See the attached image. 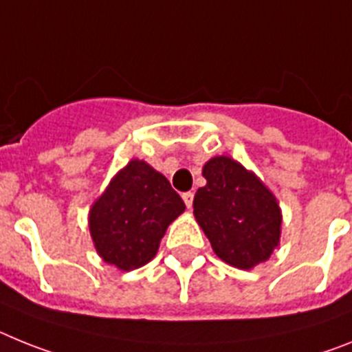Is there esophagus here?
Returning <instances> with one entry per match:
<instances>
[{
    "mask_svg": "<svg viewBox=\"0 0 352 352\" xmlns=\"http://www.w3.org/2000/svg\"><path fill=\"white\" fill-rule=\"evenodd\" d=\"M193 198H195V195L191 193V191H188V193L182 195V200H184V204L188 209H191V207H193Z\"/></svg>",
    "mask_w": 352,
    "mask_h": 352,
    "instance_id": "obj_1",
    "label": "esophagus"
}]
</instances>
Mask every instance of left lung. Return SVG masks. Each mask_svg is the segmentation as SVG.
Masks as SVG:
<instances>
[{"instance_id": "left-lung-1", "label": "left lung", "mask_w": 352, "mask_h": 352, "mask_svg": "<svg viewBox=\"0 0 352 352\" xmlns=\"http://www.w3.org/2000/svg\"><path fill=\"white\" fill-rule=\"evenodd\" d=\"M207 184L195 195L193 214L214 253L237 269H253L280 246L282 209L252 170L228 155L210 157Z\"/></svg>"}]
</instances>
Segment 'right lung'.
Segmentation results:
<instances>
[{"label": "right lung", "mask_w": 352, "mask_h": 352, "mask_svg": "<svg viewBox=\"0 0 352 352\" xmlns=\"http://www.w3.org/2000/svg\"><path fill=\"white\" fill-rule=\"evenodd\" d=\"M184 209L163 173L143 159H131L88 212L97 255L120 271L142 267L154 258L166 228Z\"/></svg>", "instance_id": "right-lung-1"}]
</instances>
